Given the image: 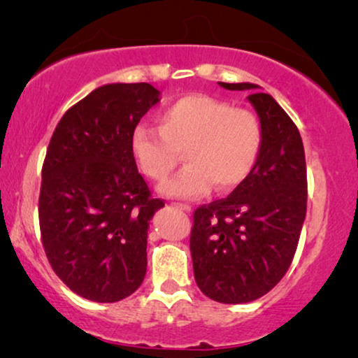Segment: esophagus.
Instances as JSON below:
<instances>
[{
    "instance_id": "34e87169",
    "label": "esophagus",
    "mask_w": 358,
    "mask_h": 358,
    "mask_svg": "<svg viewBox=\"0 0 358 358\" xmlns=\"http://www.w3.org/2000/svg\"><path fill=\"white\" fill-rule=\"evenodd\" d=\"M174 207H178V208H180V210H184V212H190V205H187V203H174Z\"/></svg>"
}]
</instances>
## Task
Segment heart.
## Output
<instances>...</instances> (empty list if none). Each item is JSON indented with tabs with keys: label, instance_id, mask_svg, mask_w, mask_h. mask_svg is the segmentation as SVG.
Masks as SVG:
<instances>
[{
	"label": "heart",
	"instance_id": "heart-1",
	"mask_svg": "<svg viewBox=\"0 0 358 358\" xmlns=\"http://www.w3.org/2000/svg\"><path fill=\"white\" fill-rule=\"evenodd\" d=\"M262 125L251 110L205 94L182 96L158 114V129L140 124L131 131V155L156 182H163L179 163H187L159 194L197 199L215 189L229 192L243 184L262 148Z\"/></svg>",
	"mask_w": 358,
	"mask_h": 358
}]
</instances>
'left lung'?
<instances>
[{
  "instance_id": "8db88e82",
  "label": "left lung",
  "mask_w": 358,
  "mask_h": 358,
  "mask_svg": "<svg viewBox=\"0 0 358 358\" xmlns=\"http://www.w3.org/2000/svg\"><path fill=\"white\" fill-rule=\"evenodd\" d=\"M248 96L262 125L256 166L227 199L194 213L190 254L203 295L238 305L271 292L290 267L306 217V163L296 125L252 83H218Z\"/></svg>"
}]
</instances>
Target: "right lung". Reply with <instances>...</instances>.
<instances>
[{
  "label": "right lung",
  "instance_id": "obj_1",
  "mask_svg": "<svg viewBox=\"0 0 358 358\" xmlns=\"http://www.w3.org/2000/svg\"><path fill=\"white\" fill-rule=\"evenodd\" d=\"M161 92L148 83H112L65 112L42 168L38 222L47 259L86 300L130 296L146 273L153 199L136 169L131 131Z\"/></svg>",
  "mask_w": 358,
  "mask_h": 358
}]
</instances>
